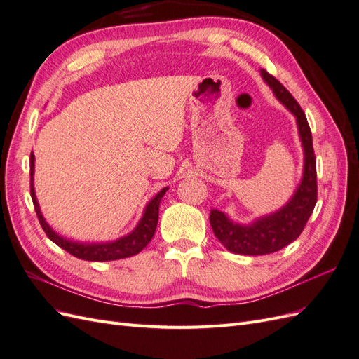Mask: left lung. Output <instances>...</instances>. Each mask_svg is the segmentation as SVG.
Returning a JSON list of instances; mask_svg holds the SVG:
<instances>
[{
	"label": "left lung",
	"instance_id": "left-lung-1",
	"mask_svg": "<svg viewBox=\"0 0 359 359\" xmlns=\"http://www.w3.org/2000/svg\"><path fill=\"white\" fill-rule=\"evenodd\" d=\"M266 83L273 88L277 99L297 116L299 135L304 147V177L299 187L289 203L273 215L264 217L252 226L233 224L227 217L212 210L210 223L212 232L229 252L236 255H269L285 248L295 241L306 227L310 215L318 202V175H316V156L313 149V137L309 121L302 107L283 85L266 70L260 72Z\"/></svg>",
	"mask_w": 359,
	"mask_h": 359
}]
</instances>
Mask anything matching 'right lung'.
Segmentation results:
<instances>
[{
    "label": "right lung",
    "mask_w": 359,
    "mask_h": 359,
    "mask_svg": "<svg viewBox=\"0 0 359 359\" xmlns=\"http://www.w3.org/2000/svg\"><path fill=\"white\" fill-rule=\"evenodd\" d=\"M32 173H34V154H31V157H29V177H31L29 190H31V199H32V203H34L37 219L41 224V229L45 231L49 240L55 243L57 245H60L61 248L66 250V252L70 253L72 256L78 257V259H83V260H91V262H107V260H116V259L135 256L139 252H142V250L147 247V244L153 240L156 227H157V222H158V205H160L163 194L166 193L168 189L160 190V193H157V196L148 203L142 220H140L136 229L130 235L121 238V240H118V241L106 243V244H78V243H72V241H67V240H64V238L58 236L48 226L45 219H43V215L39 210L34 187H32Z\"/></svg>",
    "instance_id": "obj_1"
}]
</instances>
